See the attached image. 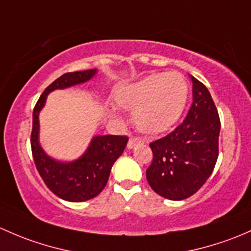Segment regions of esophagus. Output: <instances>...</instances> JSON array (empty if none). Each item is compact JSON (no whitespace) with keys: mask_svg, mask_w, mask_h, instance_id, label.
I'll return each instance as SVG.
<instances>
[{"mask_svg":"<svg viewBox=\"0 0 251 251\" xmlns=\"http://www.w3.org/2000/svg\"><path fill=\"white\" fill-rule=\"evenodd\" d=\"M141 143H143V140H141V139H139V138H130V139H129L126 147H128V150H133L134 147L138 146V145L141 144Z\"/></svg>","mask_w":251,"mask_h":251,"instance_id":"esophagus-1","label":"esophagus"}]
</instances>
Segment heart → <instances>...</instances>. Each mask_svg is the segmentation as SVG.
Segmentation results:
<instances>
[{
  "instance_id": "obj_1",
  "label": "heart",
  "mask_w": 251,
  "mask_h": 251,
  "mask_svg": "<svg viewBox=\"0 0 251 251\" xmlns=\"http://www.w3.org/2000/svg\"><path fill=\"white\" fill-rule=\"evenodd\" d=\"M188 97V84L179 72L152 74L116 92L118 106L133 111V121L141 131L159 134L172 128L181 116ZM111 117L117 118L115 110Z\"/></svg>"
}]
</instances>
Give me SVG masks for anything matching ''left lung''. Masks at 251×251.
Segmentation results:
<instances>
[{
    "label": "left lung",
    "mask_w": 251,
    "mask_h": 251,
    "mask_svg": "<svg viewBox=\"0 0 251 251\" xmlns=\"http://www.w3.org/2000/svg\"><path fill=\"white\" fill-rule=\"evenodd\" d=\"M192 105L173 133L150 144L153 161L146 179L157 195L182 201L195 195L213 173L219 156L220 118L210 93L191 76Z\"/></svg>",
    "instance_id": "8db88e82"
}]
</instances>
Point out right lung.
<instances>
[{"instance_id": "1", "label": "right lung", "mask_w": 251, "mask_h": 251, "mask_svg": "<svg viewBox=\"0 0 251 251\" xmlns=\"http://www.w3.org/2000/svg\"><path fill=\"white\" fill-rule=\"evenodd\" d=\"M97 74L98 70L92 69L63 75L46 88L33 108L31 150L36 168L49 190L68 202H86L104 190L111 168L125 151L128 138L95 135L78 158L59 161L49 156L40 143V112L51 92L86 83Z\"/></svg>"}]
</instances>
